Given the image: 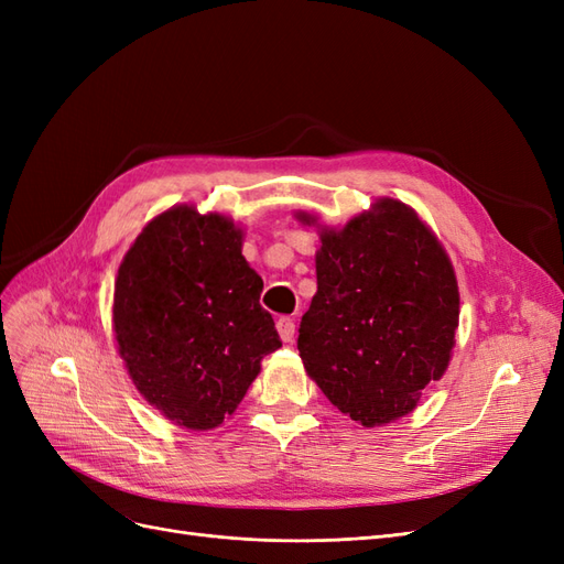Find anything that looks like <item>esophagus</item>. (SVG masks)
Segmentation results:
<instances>
[{"mask_svg": "<svg viewBox=\"0 0 564 564\" xmlns=\"http://www.w3.org/2000/svg\"><path fill=\"white\" fill-rule=\"evenodd\" d=\"M278 332L282 336L284 344H289V340H294V334H296V322L292 317H280L278 319Z\"/></svg>", "mask_w": 564, "mask_h": 564, "instance_id": "34e87169", "label": "esophagus"}]
</instances>
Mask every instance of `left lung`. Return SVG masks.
Listing matches in <instances>:
<instances>
[{"mask_svg": "<svg viewBox=\"0 0 564 564\" xmlns=\"http://www.w3.org/2000/svg\"><path fill=\"white\" fill-rule=\"evenodd\" d=\"M301 224H317L296 214ZM315 253L317 294L301 319L299 355L329 402L362 423L414 412L445 373L458 327L447 251L412 207L383 197L334 230Z\"/></svg>", "mask_w": 564, "mask_h": 564, "instance_id": "obj_1", "label": "left lung"}]
</instances>
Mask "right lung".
<instances>
[{
    "label": "right lung",
    "mask_w": 564,
    "mask_h": 564,
    "mask_svg": "<svg viewBox=\"0 0 564 564\" xmlns=\"http://www.w3.org/2000/svg\"><path fill=\"white\" fill-rule=\"evenodd\" d=\"M261 292L228 216L181 204L135 237L115 280V338L133 386L169 421L209 431L242 402L263 355L282 346Z\"/></svg>",
    "instance_id": "obj_1"
}]
</instances>
